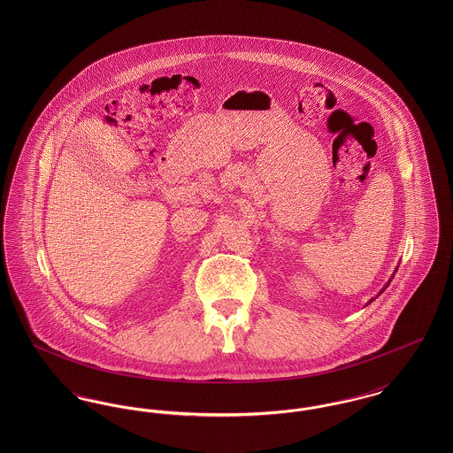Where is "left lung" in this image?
<instances>
[{
  "label": "left lung",
  "mask_w": 453,
  "mask_h": 453,
  "mask_svg": "<svg viewBox=\"0 0 453 453\" xmlns=\"http://www.w3.org/2000/svg\"><path fill=\"white\" fill-rule=\"evenodd\" d=\"M386 287H388V285H386ZM382 292H384V288H382V290H380V292H379V294H382ZM372 301H373V299H372ZM370 301V302H372ZM370 302H368V303H370Z\"/></svg>",
  "instance_id": "left-lung-1"
}]
</instances>
